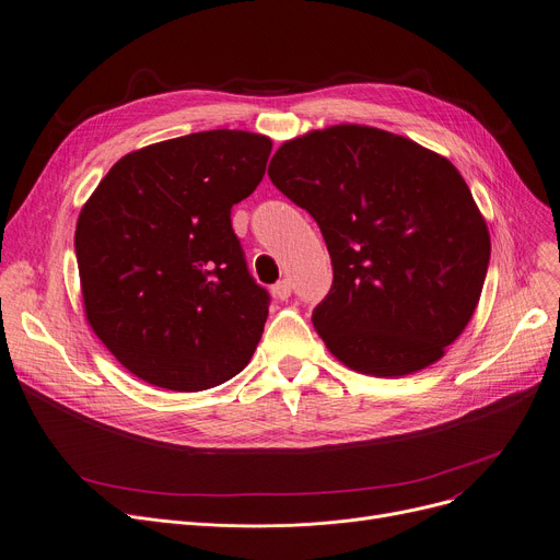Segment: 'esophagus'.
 I'll return each instance as SVG.
<instances>
[{
    "label": "esophagus",
    "mask_w": 560,
    "mask_h": 560,
    "mask_svg": "<svg viewBox=\"0 0 560 560\" xmlns=\"http://www.w3.org/2000/svg\"><path fill=\"white\" fill-rule=\"evenodd\" d=\"M290 292H292V281H290V279H281V281H277V283L272 285V295H275L277 300H288Z\"/></svg>",
    "instance_id": "34e87169"
}]
</instances>
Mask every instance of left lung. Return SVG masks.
<instances>
[{
  "label": "left lung",
  "mask_w": 560,
  "mask_h": 560,
  "mask_svg": "<svg viewBox=\"0 0 560 560\" xmlns=\"http://www.w3.org/2000/svg\"><path fill=\"white\" fill-rule=\"evenodd\" d=\"M268 174L325 235L334 283L313 325L331 354L374 376L443 357L479 304L490 260L460 172L408 138L338 125L283 142Z\"/></svg>",
  "instance_id": "8db88e82"
}]
</instances>
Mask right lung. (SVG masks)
<instances>
[{
	"label": "right lung",
	"instance_id": "right-lung-1",
	"mask_svg": "<svg viewBox=\"0 0 560 560\" xmlns=\"http://www.w3.org/2000/svg\"><path fill=\"white\" fill-rule=\"evenodd\" d=\"M272 140L199 131L117 161L81 209L74 252L85 317L147 384L197 393L252 359L270 292L254 281L233 203L260 184Z\"/></svg>",
	"mask_w": 560,
	"mask_h": 560
}]
</instances>
